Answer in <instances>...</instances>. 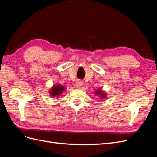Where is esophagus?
<instances>
[{
	"label": "esophagus",
	"instance_id": "esophagus-1",
	"mask_svg": "<svg viewBox=\"0 0 157 157\" xmlns=\"http://www.w3.org/2000/svg\"><path fill=\"white\" fill-rule=\"evenodd\" d=\"M75 86L77 88H80L82 86V82L81 81V80H77V81L76 82Z\"/></svg>",
	"mask_w": 157,
	"mask_h": 157
}]
</instances>
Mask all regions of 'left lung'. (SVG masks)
Returning a JSON list of instances; mask_svg holds the SVG:
<instances>
[{"instance_id":"left-lung-1","label":"left lung","mask_w":157,"mask_h":157,"mask_svg":"<svg viewBox=\"0 0 157 157\" xmlns=\"http://www.w3.org/2000/svg\"><path fill=\"white\" fill-rule=\"evenodd\" d=\"M95 94L100 96V98H101V99L105 98L107 96V94L104 92L102 90H100V89H98L97 91L95 92Z\"/></svg>"}]
</instances>
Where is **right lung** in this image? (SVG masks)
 Masks as SVG:
<instances>
[{"mask_svg": "<svg viewBox=\"0 0 157 157\" xmlns=\"http://www.w3.org/2000/svg\"><path fill=\"white\" fill-rule=\"evenodd\" d=\"M65 90V88L63 86L58 84L52 87L49 93L52 97H59L63 92H64Z\"/></svg>", "mask_w": 157, "mask_h": 157, "instance_id": "1", "label": "right lung"}]
</instances>
